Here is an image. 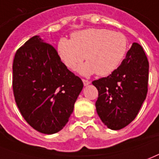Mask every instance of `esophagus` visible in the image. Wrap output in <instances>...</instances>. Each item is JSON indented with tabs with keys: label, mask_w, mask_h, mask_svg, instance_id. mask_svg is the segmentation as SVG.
Listing matches in <instances>:
<instances>
[{
	"label": "esophagus",
	"mask_w": 159,
	"mask_h": 159,
	"mask_svg": "<svg viewBox=\"0 0 159 159\" xmlns=\"http://www.w3.org/2000/svg\"><path fill=\"white\" fill-rule=\"evenodd\" d=\"M82 82H83L84 86H88V85H89L91 83L90 81H88V80H86V79H82Z\"/></svg>",
	"instance_id": "1"
}]
</instances>
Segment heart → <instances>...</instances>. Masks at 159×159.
I'll return each mask as SVG.
<instances>
[{
	"mask_svg": "<svg viewBox=\"0 0 159 159\" xmlns=\"http://www.w3.org/2000/svg\"><path fill=\"white\" fill-rule=\"evenodd\" d=\"M57 52L66 67L75 70L84 59L78 71L84 76L97 72L101 77L108 76L120 66L128 49L127 36L120 31L104 28H89L76 31L71 39L61 38Z\"/></svg>",
	"mask_w": 159,
	"mask_h": 159,
	"instance_id": "b5f03b06",
	"label": "heart"
}]
</instances>
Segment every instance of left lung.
I'll use <instances>...</instances> for the list:
<instances>
[{
	"instance_id": "8db88e82",
	"label": "left lung",
	"mask_w": 159,
	"mask_h": 159,
	"mask_svg": "<svg viewBox=\"0 0 159 159\" xmlns=\"http://www.w3.org/2000/svg\"><path fill=\"white\" fill-rule=\"evenodd\" d=\"M148 68L143 47L134 42L117 70L93 81L98 91L97 112L107 128L119 130L136 117L147 96Z\"/></svg>"
}]
</instances>
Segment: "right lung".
Wrapping results in <instances>:
<instances>
[{
    "label": "right lung",
    "instance_id": "obj_1",
    "mask_svg": "<svg viewBox=\"0 0 159 159\" xmlns=\"http://www.w3.org/2000/svg\"><path fill=\"white\" fill-rule=\"evenodd\" d=\"M12 88L16 102L29 125L40 133L61 130L73 112L83 83L61 61L57 52L34 36L16 52Z\"/></svg>",
    "mask_w": 159,
    "mask_h": 159
}]
</instances>
